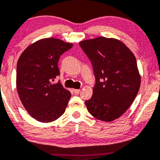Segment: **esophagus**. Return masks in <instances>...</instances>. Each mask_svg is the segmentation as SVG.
Here are the masks:
<instances>
[{"label": "esophagus", "mask_w": 160, "mask_h": 160, "mask_svg": "<svg viewBox=\"0 0 160 160\" xmlns=\"http://www.w3.org/2000/svg\"><path fill=\"white\" fill-rule=\"evenodd\" d=\"M73 92H75V94H78V93H80V89H73Z\"/></svg>", "instance_id": "esophagus-1"}]
</instances>
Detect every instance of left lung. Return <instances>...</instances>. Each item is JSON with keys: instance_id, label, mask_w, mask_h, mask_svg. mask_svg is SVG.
Segmentation results:
<instances>
[{"instance_id": "left-lung-1", "label": "left lung", "mask_w": 160, "mask_h": 160, "mask_svg": "<svg viewBox=\"0 0 160 160\" xmlns=\"http://www.w3.org/2000/svg\"><path fill=\"white\" fill-rule=\"evenodd\" d=\"M90 59L95 85L88 111L98 120L110 122L128 110L141 85L134 54L122 42L103 37L79 43Z\"/></svg>"}]
</instances>
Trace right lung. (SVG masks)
I'll return each mask as SVG.
<instances>
[{
    "instance_id": "right-lung-1",
    "label": "right lung",
    "mask_w": 160,
    "mask_h": 160,
    "mask_svg": "<svg viewBox=\"0 0 160 160\" xmlns=\"http://www.w3.org/2000/svg\"><path fill=\"white\" fill-rule=\"evenodd\" d=\"M73 44L55 38L40 39L28 46L19 57L16 67V88L23 107L40 122L57 120L65 113L70 92L59 81L60 56Z\"/></svg>"
}]
</instances>
